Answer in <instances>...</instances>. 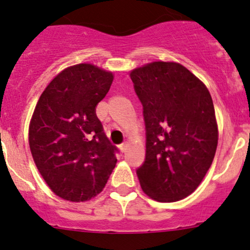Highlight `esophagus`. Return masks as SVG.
Returning a JSON list of instances; mask_svg holds the SVG:
<instances>
[{"label": "esophagus", "instance_id": "obj_1", "mask_svg": "<svg viewBox=\"0 0 250 250\" xmlns=\"http://www.w3.org/2000/svg\"><path fill=\"white\" fill-rule=\"evenodd\" d=\"M119 148H120V151H122V152H125L126 148H127V144H126V143H123V144L119 145Z\"/></svg>", "mask_w": 250, "mask_h": 250}]
</instances>
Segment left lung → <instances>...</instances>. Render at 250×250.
Returning <instances> with one entry per match:
<instances>
[{
	"instance_id": "obj_1",
	"label": "left lung",
	"mask_w": 250,
	"mask_h": 250,
	"mask_svg": "<svg viewBox=\"0 0 250 250\" xmlns=\"http://www.w3.org/2000/svg\"><path fill=\"white\" fill-rule=\"evenodd\" d=\"M143 105L146 155L137 169L143 191L175 202L200 186L214 159L218 131L208 88L176 62L147 63L130 74Z\"/></svg>"
}]
</instances>
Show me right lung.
<instances>
[{
	"label": "right lung",
	"mask_w": 250,
	"mask_h": 250,
	"mask_svg": "<svg viewBox=\"0 0 250 250\" xmlns=\"http://www.w3.org/2000/svg\"><path fill=\"white\" fill-rule=\"evenodd\" d=\"M113 75L89 63L63 69L42 92L29 125L33 158L48 187L66 201L98 195L117 163L97 105Z\"/></svg>",
	"instance_id": "1"
}]
</instances>
